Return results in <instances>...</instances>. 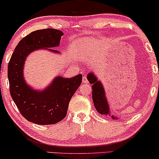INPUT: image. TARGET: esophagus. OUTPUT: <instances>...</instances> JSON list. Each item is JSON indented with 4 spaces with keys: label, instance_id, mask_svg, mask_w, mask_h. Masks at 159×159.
<instances>
[{
    "label": "esophagus",
    "instance_id": "34e87169",
    "mask_svg": "<svg viewBox=\"0 0 159 159\" xmlns=\"http://www.w3.org/2000/svg\"><path fill=\"white\" fill-rule=\"evenodd\" d=\"M82 82L84 83V84H88V83H89V81H88L87 78L85 76L83 77V78H82Z\"/></svg>",
    "mask_w": 159,
    "mask_h": 159
}]
</instances>
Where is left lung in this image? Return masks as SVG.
<instances>
[{
    "label": "left lung",
    "instance_id": "obj_1",
    "mask_svg": "<svg viewBox=\"0 0 159 159\" xmlns=\"http://www.w3.org/2000/svg\"><path fill=\"white\" fill-rule=\"evenodd\" d=\"M87 80L90 84H92V99L94 107L98 112V113L104 116H111L110 108L106 97L105 91L103 87L99 80L93 72H89L87 75ZM113 120H117L118 118L111 116Z\"/></svg>",
    "mask_w": 159,
    "mask_h": 159
}]
</instances>
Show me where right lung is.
Returning a JSON list of instances; mask_svg holds the SVG:
<instances>
[{
  "label": "right lung",
  "mask_w": 159,
  "mask_h": 159,
  "mask_svg": "<svg viewBox=\"0 0 159 159\" xmlns=\"http://www.w3.org/2000/svg\"><path fill=\"white\" fill-rule=\"evenodd\" d=\"M61 31L48 28L31 32L15 48L7 67L10 92L20 113L28 121L37 125L56 124L67 115L69 103L82 83V75L72 78L58 76L42 91L33 89L26 83L23 68L29 54L38 49L58 51L48 48L60 45Z\"/></svg>",
  "instance_id": "obj_1"
}]
</instances>
